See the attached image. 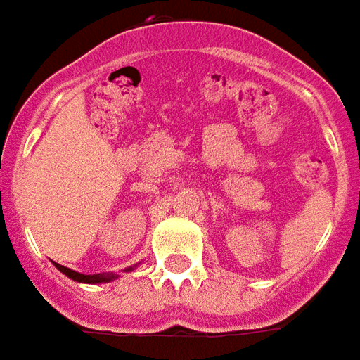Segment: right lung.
I'll return each mask as SVG.
<instances>
[{"mask_svg": "<svg viewBox=\"0 0 360 360\" xmlns=\"http://www.w3.org/2000/svg\"><path fill=\"white\" fill-rule=\"evenodd\" d=\"M55 267L65 274L67 277H71L73 281H79V283H108V281H112V279H117L115 274H95V276H84V274H79V271H73V269H69V267H65V265L55 264ZM130 269H134V267H129L127 271Z\"/></svg>", "mask_w": 360, "mask_h": 360, "instance_id": "add662e5", "label": "right lung"}]
</instances>
